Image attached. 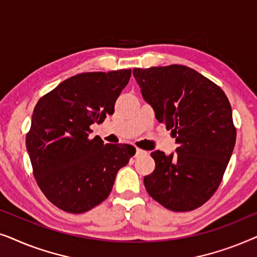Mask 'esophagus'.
<instances>
[{"label": "esophagus", "mask_w": 257, "mask_h": 257, "mask_svg": "<svg viewBox=\"0 0 257 257\" xmlns=\"http://www.w3.org/2000/svg\"><path fill=\"white\" fill-rule=\"evenodd\" d=\"M145 153H146L145 151H143V150H140V149H136V154H135V158L139 157V156H142V154H145Z\"/></svg>", "instance_id": "esophagus-1"}]
</instances>
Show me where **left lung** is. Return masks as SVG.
Here are the masks:
<instances>
[{
    "instance_id": "1",
    "label": "left lung",
    "mask_w": 257,
    "mask_h": 257,
    "mask_svg": "<svg viewBox=\"0 0 257 257\" xmlns=\"http://www.w3.org/2000/svg\"><path fill=\"white\" fill-rule=\"evenodd\" d=\"M144 100L171 130L178 147L153 151V173L144 178L152 198L174 212L203 205L214 194L233 153L236 130L226 94L185 65L133 69Z\"/></svg>"
}]
</instances>
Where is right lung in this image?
<instances>
[{
  "mask_svg": "<svg viewBox=\"0 0 257 257\" xmlns=\"http://www.w3.org/2000/svg\"><path fill=\"white\" fill-rule=\"evenodd\" d=\"M131 70L79 73L42 97L34 108L26 145L34 177L47 199L69 213L99 205L113 187L115 175L136 149L127 144L90 139L93 122L114 112Z\"/></svg>",
  "mask_w": 257,
  "mask_h": 257,
  "instance_id": "obj_1",
  "label": "right lung"
}]
</instances>
